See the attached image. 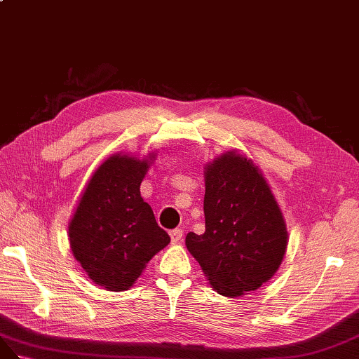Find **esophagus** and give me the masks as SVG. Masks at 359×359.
Listing matches in <instances>:
<instances>
[{
  "mask_svg": "<svg viewBox=\"0 0 359 359\" xmlns=\"http://www.w3.org/2000/svg\"><path fill=\"white\" fill-rule=\"evenodd\" d=\"M182 236H183V231L180 229H176V230L170 231V238H171L172 243H179L182 241Z\"/></svg>",
  "mask_w": 359,
  "mask_h": 359,
  "instance_id": "1",
  "label": "esophagus"
}]
</instances>
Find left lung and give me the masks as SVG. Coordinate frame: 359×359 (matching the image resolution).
I'll return each mask as SVG.
<instances>
[{"mask_svg":"<svg viewBox=\"0 0 359 359\" xmlns=\"http://www.w3.org/2000/svg\"><path fill=\"white\" fill-rule=\"evenodd\" d=\"M206 231L188 233L187 248L210 287L238 298L268 283L283 263L289 233L268 180L236 150L204 167Z\"/></svg>","mask_w":359,"mask_h":359,"instance_id":"8db88e82","label":"left lung"}]
</instances>
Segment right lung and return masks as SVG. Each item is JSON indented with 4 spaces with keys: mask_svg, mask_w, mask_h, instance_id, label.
Returning a JSON list of instances; mask_svg holds the SVG:
<instances>
[{
    "mask_svg": "<svg viewBox=\"0 0 359 359\" xmlns=\"http://www.w3.org/2000/svg\"><path fill=\"white\" fill-rule=\"evenodd\" d=\"M155 158L156 153L107 158L91 174L69 221L74 257L91 281L109 292L129 290L153 255L170 243L140 192Z\"/></svg>",
    "mask_w": 359,
    "mask_h": 359,
    "instance_id": "obj_1",
    "label": "right lung"
}]
</instances>
